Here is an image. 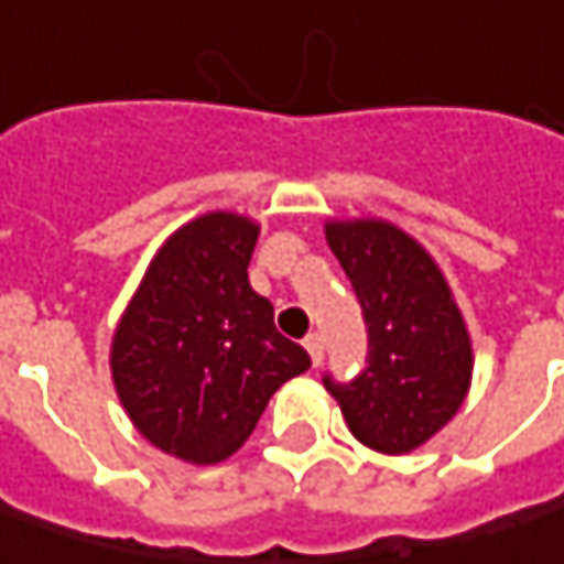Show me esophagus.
Masks as SVG:
<instances>
[{
  "mask_svg": "<svg viewBox=\"0 0 564 564\" xmlns=\"http://www.w3.org/2000/svg\"><path fill=\"white\" fill-rule=\"evenodd\" d=\"M306 350H310V357H313V364L318 367L322 360H325V338L318 335V332H313V335H306Z\"/></svg>",
  "mask_w": 564,
  "mask_h": 564,
  "instance_id": "1",
  "label": "esophagus"
}]
</instances>
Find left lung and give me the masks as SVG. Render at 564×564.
<instances>
[{
    "instance_id": "obj_1",
    "label": "left lung",
    "mask_w": 564,
    "mask_h": 564,
    "mask_svg": "<svg viewBox=\"0 0 564 564\" xmlns=\"http://www.w3.org/2000/svg\"><path fill=\"white\" fill-rule=\"evenodd\" d=\"M367 325V360L350 380L325 373L350 434L380 453H409L434 437L466 399L473 348L431 254L382 219L332 223Z\"/></svg>"
}]
</instances>
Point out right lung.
<instances>
[{
  "mask_svg": "<svg viewBox=\"0 0 564 564\" xmlns=\"http://www.w3.org/2000/svg\"><path fill=\"white\" fill-rule=\"evenodd\" d=\"M258 226L207 214L152 258L120 318L111 373L123 409L159 449L210 466L249 441L268 399L310 370L249 283Z\"/></svg>",
  "mask_w": 564,
  "mask_h": 564,
  "instance_id": "obj_1",
  "label": "right lung"
}]
</instances>
